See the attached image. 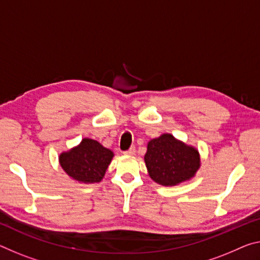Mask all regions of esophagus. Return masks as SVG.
<instances>
[{
  "label": "esophagus",
  "instance_id": "esophagus-1",
  "mask_svg": "<svg viewBox=\"0 0 260 260\" xmlns=\"http://www.w3.org/2000/svg\"><path fill=\"white\" fill-rule=\"evenodd\" d=\"M123 154L127 155V156H131V155H134L135 154V148L134 147H131L128 150L123 151Z\"/></svg>",
  "mask_w": 260,
  "mask_h": 260
}]
</instances>
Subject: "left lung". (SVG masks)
<instances>
[{"label":"left lung","instance_id":"8db88e82","mask_svg":"<svg viewBox=\"0 0 260 260\" xmlns=\"http://www.w3.org/2000/svg\"><path fill=\"white\" fill-rule=\"evenodd\" d=\"M145 162L154 182L174 186L194 177L200 168V155L194 147L166 133L148 142Z\"/></svg>","mask_w":260,"mask_h":260}]
</instances>
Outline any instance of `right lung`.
Listing matches in <instances>:
<instances>
[{
    "instance_id": "right-lung-1",
    "label": "right lung",
    "mask_w": 260,
    "mask_h": 260,
    "mask_svg": "<svg viewBox=\"0 0 260 260\" xmlns=\"http://www.w3.org/2000/svg\"><path fill=\"white\" fill-rule=\"evenodd\" d=\"M113 151L96 140L85 138L76 147L59 156L66 174L80 183H100L113 158Z\"/></svg>"
}]
</instances>
